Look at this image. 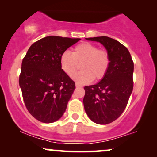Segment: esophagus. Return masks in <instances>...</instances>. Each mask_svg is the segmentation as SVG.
<instances>
[{
	"label": "esophagus",
	"instance_id": "1",
	"mask_svg": "<svg viewBox=\"0 0 157 157\" xmlns=\"http://www.w3.org/2000/svg\"><path fill=\"white\" fill-rule=\"evenodd\" d=\"M76 87H82V85H81V84H80V83H78V82H76Z\"/></svg>",
	"mask_w": 157,
	"mask_h": 157
}]
</instances>
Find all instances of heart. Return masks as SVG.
Masks as SVG:
<instances>
[{"instance_id": "1", "label": "heart", "mask_w": 157, "mask_h": 157, "mask_svg": "<svg viewBox=\"0 0 157 157\" xmlns=\"http://www.w3.org/2000/svg\"><path fill=\"white\" fill-rule=\"evenodd\" d=\"M61 69L68 76H72L81 64L82 71L74 75L75 80L80 84L89 83L94 80H100L108 72L111 57L109 52L99 48L90 43H82L74 48L72 53L65 51L60 58Z\"/></svg>"}]
</instances>
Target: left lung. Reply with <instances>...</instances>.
I'll return each mask as SVG.
<instances>
[{
    "mask_svg": "<svg viewBox=\"0 0 157 157\" xmlns=\"http://www.w3.org/2000/svg\"><path fill=\"white\" fill-rule=\"evenodd\" d=\"M100 42L111 57L108 72L96 85L84 87V109L95 123L106 125L116 120L127 106L134 87V62L128 48L111 37H89Z\"/></svg>",
    "mask_w": 157,
    "mask_h": 157,
    "instance_id": "1",
    "label": "left lung"
}]
</instances>
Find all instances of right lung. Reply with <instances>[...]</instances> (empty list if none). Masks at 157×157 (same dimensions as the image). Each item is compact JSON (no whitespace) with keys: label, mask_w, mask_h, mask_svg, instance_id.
I'll list each match as a JSON object with an SVG mask.
<instances>
[{"label":"right lung","mask_w":157,"mask_h":157,"mask_svg":"<svg viewBox=\"0 0 157 157\" xmlns=\"http://www.w3.org/2000/svg\"><path fill=\"white\" fill-rule=\"evenodd\" d=\"M80 40L44 37L34 43L23 57L19 85L27 110L39 121L54 122L66 111L75 82L61 69L60 58Z\"/></svg>","instance_id":"add662e5"}]
</instances>
